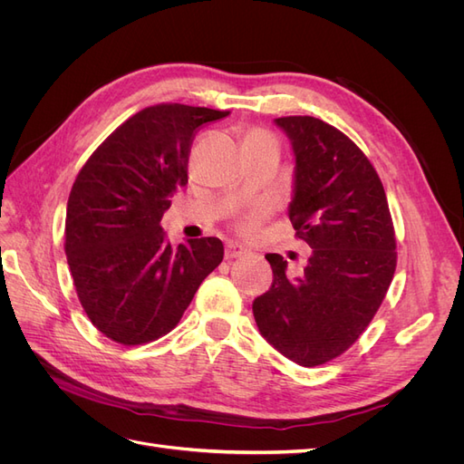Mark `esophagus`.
Segmentation results:
<instances>
[{
  "label": "esophagus",
  "instance_id": "esophagus-1",
  "mask_svg": "<svg viewBox=\"0 0 464 464\" xmlns=\"http://www.w3.org/2000/svg\"><path fill=\"white\" fill-rule=\"evenodd\" d=\"M247 254V247L242 246L240 242H227V249H224V256H227V259H234V257H242Z\"/></svg>",
  "mask_w": 464,
  "mask_h": 464
}]
</instances>
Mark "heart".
<instances>
[{
  "label": "heart",
  "instance_id": "heart-1",
  "mask_svg": "<svg viewBox=\"0 0 464 464\" xmlns=\"http://www.w3.org/2000/svg\"><path fill=\"white\" fill-rule=\"evenodd\" d=\"M263 215H265V208L251 210V213H247L246 217L240 218V222H237V230H240L242 234H251L257 228V224L263 218Z\"/></svg>",
  "mask_w": 464,
  "mask_h": 464
}]
</instances>
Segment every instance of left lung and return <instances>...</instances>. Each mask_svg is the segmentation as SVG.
Returning a JSON list of instances; mask_svg holds the SVG:
<instances>
[{"mask_svg":"<svg viewBox=\"0 0 464 464\" xmlns=\"http://www.w3.org/2000/svg\"><path fill=\"white\" fill-rule=\"evenodd\" d=\"M290 139L294 181L288 217L312 247L304 275L266 254L273 285L254 300L263 339L298 366L325 363L354 344L395 275V232L382 179L333 125L312 116L276 118Z\"/></svg>","mask_w":464,"mask_h":464,"instance_id":"obj_1","label":"left lung"}]
</instances>
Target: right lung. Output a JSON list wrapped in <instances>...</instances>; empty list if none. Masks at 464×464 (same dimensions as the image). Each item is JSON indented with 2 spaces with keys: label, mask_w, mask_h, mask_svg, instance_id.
Instances as JSON below:
<instances>
[{
  "label": "right lung",
  "mask_w": 464,
  "mask_h": 464,
  "mask_svg": "<svg viewBox=\"0 0 464 464\" xmlns=\"http://www.w3.org/2000/svg\"><path fill=\"white\" fill-rule=\"evenodd\" d=\"M186 104L137 111L94 150L69 193L65 256L92 325L125 346L170 333L224 257L218 237L172 247L160 227L188 184L193 133L227 118Z\"/></svg>",
  "instance_id": "right-lung-1"
}]
</instances>
